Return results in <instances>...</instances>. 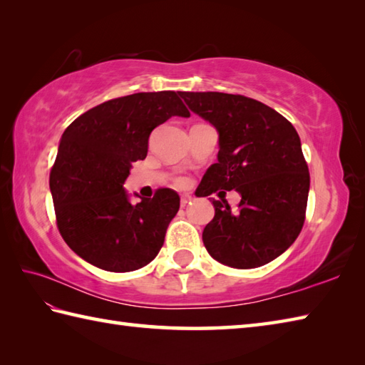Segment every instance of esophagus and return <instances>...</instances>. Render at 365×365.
I'll list each match as a JSON object with an SVG mask.
<instances>
[{"instance_id": "obj_1", "label": "esophagus", "mask_w": 365, "mask_h": 365, "mask_svg": "<svg viewBox=\"0 0 365 365\" xmlns=\"http://www.w3.org/2000/svg\"><path fill=\"white\" fill-rule=\"evenodd\" d=\"M192 200V196L191 195H182V199H180V205L182 207H187L190 202Z\"/></svg>"}]
</instances>
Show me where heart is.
I'll return each mask as SVG.
<instances>
[{
    "instance_id": "obj_1",
    "label": "heart",
    "mask_w": 365,
    "mask_h": 365,
    "mask_svg": "<svg viewBox=\"0 0 365 365\" xmlns=\"http://www.w3.org/2000/svg\"><path fill=\"white\" fill-rule=\"evenodd\" d=\"M180 185H185V180H180Z\"/></svg>"
}]
</instances>
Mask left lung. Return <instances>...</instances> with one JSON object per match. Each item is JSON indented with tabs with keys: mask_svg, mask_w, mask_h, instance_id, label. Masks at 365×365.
Returning <instances> with one entry per match:
<instances>
[{
	"mask_svg": "<svg viewBox=\"0 0 365 365\" xmlns=\"http://www.w3.org/2000/svg\"><path fill=\"white\" fill-rule=\"evenodd\" d=\"M192 113L218 131V163L207 169L197 197L235 190L242 200L210 199L213 220L202 232L205 250L232 268H257L293 245L304 224L307 163L297 130L265 103L224 92H180Z\"/></svg>",
	"mask_w": 365,
	"mask_h": 365,
	"instance_id": "8db88e82",
	"label": "left lung"
}]
</instances>
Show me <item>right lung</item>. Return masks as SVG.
Masks as SVG:
<instances>
[{"label": "right lung", "instance_id": "1", "mask_svg": "<svg viewBox=\"0 0 365 365\" xmlns=\"http://www.w3.org/2000/svg\"><path fill=\"white\" fill-rule=\"evenodd\" d=\"M173 115L190 118L174 91L138 92L92 108L61 136L50 173L58 229L91 265L125 273L160 252L180 197L161 188L133 204L123 183L131 163L147 157L152 130Z\"/></svg>", "mask_w": 365, "mask_h": 365}]
</instances>
